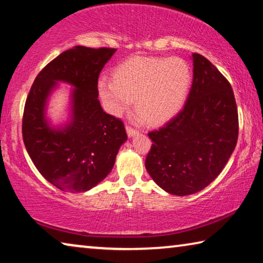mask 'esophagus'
Here are the masks:
<instances>
[{
	"label": "esophagus",
	"instance_id": "1",
	"mask_svg": "<svg viewBox=\"0 0 263 263\" xmlns=\"http://www.w3.org/2000/svg\"><path fill=\"white\" fill-rule=\"evenodd\" d=\"M126 132H127L128 137H133V136L138 135V130L133 128L132 126H130V125H127V126H126Z\"/></svg>",
	"mask_w": 263,
	"mask_h": 263
}]
</instances>
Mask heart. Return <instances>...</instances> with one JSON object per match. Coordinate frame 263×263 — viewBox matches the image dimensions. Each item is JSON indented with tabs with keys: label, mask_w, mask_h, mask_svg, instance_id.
Here are the masks:
<instances>
[{
	"label": "heart",
	"mask_w": 263,
	"mask_h": 263,
	"mask_svg": "<svg viewBox=\"0 0 263 263\" xmlns=\"http://www.w3.org/2000/svg\"><path fill=\"white\" fill-rule=\"evenodd\" d=\"M191 84L190 66L181 58L133 57L115 70L114 79L102 78L98 87L112 115H123L136 99L148 123L161 124L180 111Z\"/></svg>",
	"instance_id": "b5f03b06"
}]
</instances>
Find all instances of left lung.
Instances as JSON below:
<instances>
[{
  "label": "left lung",
  "instance_id": "8db88e82",
  "mask_svg": "<svg viewBox=\"0 0 263 263\" xmlns=\"http://www.w3.org/2000/svg\"><path fill=\"white\" fill-rule=\"evenodd\" d=\"M239 116L227 78L193 53V83L186 104L159 130L148 132L145 160L158 186L176 195L205 189L219 176L236 146Z\"/></svg>",
  "mask_w": 263,
  "mask_h": 263
}]
</instances>
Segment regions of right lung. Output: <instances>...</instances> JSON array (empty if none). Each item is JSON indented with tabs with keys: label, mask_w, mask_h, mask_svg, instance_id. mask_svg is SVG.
I'll use <instances>...</instances> for the list:
<instances>
[{
	"label": "right lung",
	"mask_w": 263,
	"mask_h": 263,
	"mask_svg": "<svg viewBox=\"0 0 263 263\" xmlns=\"http://www.w3.org/2000/svg\"><path fill=\"white\" fill-rule=\"evenodd\" d=\"M117 49L77 45L48 63L29 91L22 119L26 148L39 172L57 189L89 191L111 172L118 149L127 139L123 120L104 112L98 77ZM58 80L72 84L74 118L63 132L44 118L47 96Z\"/></svg>",
	"instance_id": "add662e5"
}]
</instances>
